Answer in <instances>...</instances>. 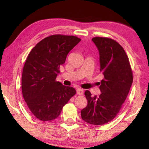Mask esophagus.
I'll use <instances>...</instances> for the list:
<instances>
[{"label":"esophagus","instance_id":"esophagus-1","mask_svg":"<svg viewBox=\"0 0 149 149\" xmlns=\"http://www.w3.org/2000/svg\"><path fill=\"white\" fill-rule=\"evenodd\" d=\"M77 94L79 95H82L84 94V91L81 89H77Z\"/></svg>","mask_w":149,"mask_h":149}]
</instances>
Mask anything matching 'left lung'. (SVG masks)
<instances>
[{"label":"left lung","mask_w":149,"mask_h":149,"mask_svg":"<svg viewBox=\"0 0 149 149\" xmlns=\"http://www.w3.org/2000/svg\"><path fill=\"white\" fill-rule=\"evenodd\" d=\"M92 41L100 55L101 94L93 96L85 91L87 105L81 111V118L92 125H99L112 121L120 112L133 83V72L123 48L115 40L95 37Z\"/></svg>","instance_id":"8db88e82"}]
</instances>
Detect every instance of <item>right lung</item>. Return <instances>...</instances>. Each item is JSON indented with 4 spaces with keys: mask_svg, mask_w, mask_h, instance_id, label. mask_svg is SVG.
<instances>
[{
    "mask_svg": "<svg viewBox=\"0 0 149 149\" xmlns=\"http://www.w3.org/2000/svg\"><path fill=\"white\" fill-rule=\"evenodd\" d=\"M80 41L73 35H52L39 42L27 56L22 76V95L38 120L56 119L76 93L74 88L63 85L56 78L68 54Z\"/></svg>",
    "mask_w": 149,
    "mask_h": 149,
    "instance_id": "add662e5",
    "label": "right lung"
}]
</instances>
